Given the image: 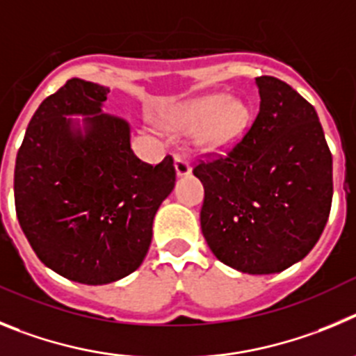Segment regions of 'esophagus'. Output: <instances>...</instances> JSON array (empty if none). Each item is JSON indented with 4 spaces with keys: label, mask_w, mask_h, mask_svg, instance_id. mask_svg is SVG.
Segmentation results:
<instances>
[{
    "label": "esophagus",
    "mask_w": 356,
    "mask_h": 356,
    "mask_svg": "<svg viewBox=\"0 0 356 356\" xmlns=\"http://www.w3.org/2000/svg\"><path fill=\"white\" fill-rule=\"evenodd\" d=\"M174 165H175V172H177L179 177H182V175H188L191 172L190 161H188L186 158H182V156H175Z\"/></svg>",
    "instance_id": "34e87169"
}]
</instances>
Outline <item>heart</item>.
Returning a JSON list of instances; mask_svg holds the SVG:
<instances>
[{"mask_svg": "<svg viewBox=\"0 0 356 356\" xmlns=\"http://www.w3.org/2000/svg\"><path fill=\"white\" fill-rule=\"evenodd\" d=\"M250 108L227 94H207L181 102L165 113L166 127L177 133L198 131V142L213 152L234 147L250 126Z\"/></svg>", "mask_w": 356, "mask_h": 356, "instance_id": "1", "label": "heart"}]
</instances>
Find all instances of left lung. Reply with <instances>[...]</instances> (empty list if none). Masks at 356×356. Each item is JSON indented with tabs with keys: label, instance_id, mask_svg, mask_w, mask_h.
Masks as SVG:
<instances>
[{
	"label": "left lung",
	"instance_id": "8db88e82",
	"mask_svg": "<svg viewBox=\"0 0 356 356\" xmlns=\"http://www.w3.org/2000/svg\"><path fill=\"white\" fill-rule=\"evenodd\" d=\"M261 104L225 156L206 154L202 234L218 261L250 275L284 271L323 234L332 207V152L318 113L293 86L255 78Z\"/></svg>",
	"mask_w": 356,
	"mask_h": 356
}]
</instances>
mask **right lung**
Wrapping results in <instances>:
<instances>
[{
	"instance_id": "right-lung-1",
	"label": "right lung",
	"mask_w": 356,
	"mask_h": 356,
	"mask_svg": "<svg viewBox=\"0 0 356 356\" xmlns=\"http://www.w3.org/2000/svg\"><path fill=\"white\" fill-rule=\"evenodd\" d=\"M110 88L72 78L38 106L15 159L19 225L37 257L62 277L102 286L138 270L152 222L172 193V156H134L129 124L102 113ZM67 114H85L83 131Z\"/></svg>"
}]
</instances>
